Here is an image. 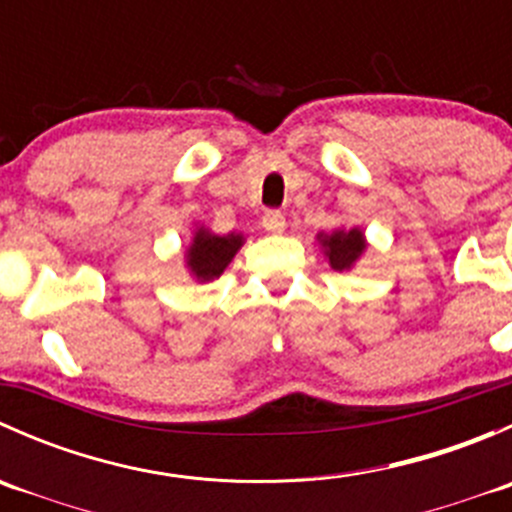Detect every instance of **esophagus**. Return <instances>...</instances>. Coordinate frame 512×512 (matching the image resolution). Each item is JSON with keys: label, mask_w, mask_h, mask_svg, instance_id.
I'll return each instance as SVG.
<instances>
[{"label": "esophagus", "mask_w": 512, "mask_h": 512, "mask_svg": "<svg viewBox=\"0 0 512 512\" xmlns=\"http://www.w3.org/2000/svg\"><path fill=\"white\" fill-rule=\"evenodd\" d=\"M285 225H287V220L280 210H267V213L262 215V227H265L267 232H275L277 235V232L285 230Z\"/></svg>", "instance_id": "1"}]
</instances>
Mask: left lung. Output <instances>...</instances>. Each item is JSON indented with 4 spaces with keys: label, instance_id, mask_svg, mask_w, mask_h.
<instances>
[{
    "label": "left lung",
    "instance_id": "1",
    "mask_svg": "<svg viewBox=\"0 0 512 512\" xmlns=\"http://www.w3.org/2000/svg\"><path fill=\"white\" fill-rule=\"evenodd\" d=\"M324 247H327V257L332 262L334 270H349L359 255L364 252V235L361 230H349V232H334V235L322 237Z\"/></svg>",
    "mask_w": 512,
    "mask_h": 512
}]
</instances>
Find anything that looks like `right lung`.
Wrapping results in <instances>:
<instances>
[{
  "mask_svg": "<svg viewBox=\"0 0 512 512\" xmlns=\"http://www.w3.org/2000/svg\"><path fill=\"white\" fill-rule=\"evenodd\" d=\"M242 240H245V237L235 235V232H230V235H213V232L200 227V230L195 232L193 245H190L188 267L193 270V275L203 282L220 277L227 267V262H230L232 257H235V252L240 250Z\"/></svg>",
  "mask_w": 512,
  "mask_h": 512,
  "instance_id": "add662e5",
  "label": "right lung"
}]
</instances>
